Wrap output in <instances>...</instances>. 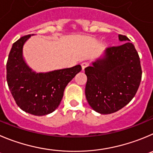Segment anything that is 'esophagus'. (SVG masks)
<instances>
[{
    "label": "esophagus",
    "mask_w": 153,
    "mask_h": 153,
    "mask_svg": "<svg viewBox=\"0 0 153 153\" xmlns=\"http://www.w3.org/2000/svg\"><path fill=\"white\" fill-rule=\"evenodd\" d=\"M88 65H89V62H82V64H81V68H82V70L85 69L86 67H88Z\"/></svg>",
    "instance_id": "34e87169"
}]
</instances>
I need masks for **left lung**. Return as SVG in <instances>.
<instances>
[{"label": "left lung", "mask_w": 153, "mask_h": 153, "mask_svg": "<svg viewBox=\"0 0 153 153\" xmlns=\"http://www.w3.org/2000/svg\"><path fill=\"white\" fill-rule=\"evenodd\" d=\"M118 38L123 44L108 48L102 59L85 69L86 99L100 114L113 113L129 103L142 78L140 57L134 44L125 35H119Z\"/></svg>", "instance_id": "8db88e82"}]
</instances>
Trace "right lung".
Segmentation results:
<instances>
[{
    "label": "right lung",
    "mask_w": 153,
    "mask_h": 153,
    "mask_svg": "<svg viewBox=\"0 0 153 153\" xmlns=\"http://www.w3.org/2000/svg\"><path fill=\"white\" fill-rule=\"evenodd\" d=\"M31 35L20 38L13 44L7 62V81L17 105L34 115H45L60 104L64 90L81 72V66L36 73L25 63L22 48Z\"/></svg>",
    "instance_id": "add662e5"
}]
</instances>
